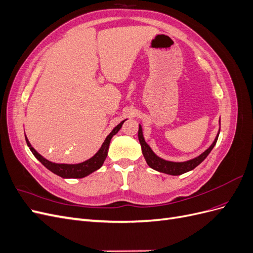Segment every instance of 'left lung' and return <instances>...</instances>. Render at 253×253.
<instances>
[{
	"mask_svg": "<svg viewBox=\"0 0 253 253\" xmlns=\"http://www.w3.org/2000/svg\"><path fill=\"white\" fill-rule=\"evenodd\" d=\"M219 131H220V118H219L218 132H217L215 139H214V141L212 142V144L205 152H203L201 155H198L192 159L186 160V162H171V160H166L162 157L157 156L155 153L153 152L150 145L145 142L141 125H139L138 139H139V142L141 145V151H142L143 157L145 159V162H147L148 166L155 171L175 176V175H180L183 173H187L189 171H192L198 165L204 162L205 158L209 155V153L212 151L214 145H215L217 138H218V135H219Z\"/></svg>",
	"mask_w": 253,
	"mask_h": 253,
	"instance_id": "1",
	"label": "left lung"
}]
</instances>
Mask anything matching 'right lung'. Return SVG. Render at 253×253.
Masks as SVG:
<instances>
[{
  "label": "right lung",
  "mask_w": 253,
  "mask_h": 253,
  "mask_svg": "<svg viewBox=\"0 0 253 253\" xmlns=\"http://www.w3.org/2000/svg\"><path fill=\"white\" fill-rule=\"evenodd\" d=\"M126 120H122L119 125H117L112 129V132L108 136H106V138L103 141V143L101 144L100 149L97 151V153L94 156H91L90 158L85 160V162L79 163V164L52 163V162H50V160L44 158L41 154H39V153H38L32 147V144H30V142L28 141V138L26 137V135H25V140H26V143L28 145L29 150L32 151L35 157L39 160V162L45 168H47L49 171H51L53 174H56L62 178H83V177H85V176L97 171L98 169H100V168L102 167L106 156H108L109 147H110V142H111L112 137L118 133V131L121 128L122 125H124V122Z\"/></svg>",
  "instance_id": "1"
}]
</instances>
